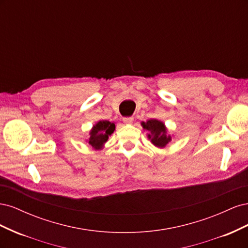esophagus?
Wrapping results in <instances>:
<instances>
[{"label":"esophagus","mask_w":248,"mask_h":248,"mask_svg":"<svg viewBox=\"0 0 248 248\" xmlns=\"http://www.w3.org/2000/svg\"><path fill=\"white\" fill-rule=\"evenodd\" d=\"M123 122H124L125 124H132V123H133V118H132V117L124 118V119H123Z\"/></svg>","instance_id":"34e87169"}]
</instances>
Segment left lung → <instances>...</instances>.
Segmentation results:
<instances>
[{
  "mask_svg": "<svg viewBox=\"0 0 248 248\" xmlns=\"http://www.w3.org/2000/svg\"><path fill=\"white\" fill-rule=\"evenodd\" d=\"M145 131H148L147 138L157 148H166L171 141V136L169 133L166 124L160 120L150 119L147 122L140 123Z\"/></svg>",
  "mask_w": 248,
  "mask_h": 248,
  "instance_id": "left-lung-1",
  "label": "left lung"
}]
</instances>
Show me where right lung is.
I'll use <instances>...</instances> for the list:
<instances>
[{"label": "right lung", "mask_w": 248, "mask_h": 248, "mask_svg": "<svg viewBox=\"0 0 248 248\" xmlns=\"http://www.w3.org/2000/svg\"><path fill=\"white\" fill-rule=\"evenodd\" d=\"M116 130L114 122L100 120L93 125L91 130L89 131V138L86 140L90 148L94 150H102L108 141V138Z\"/></svg>", "instance_id": "1"}]
</instances>
